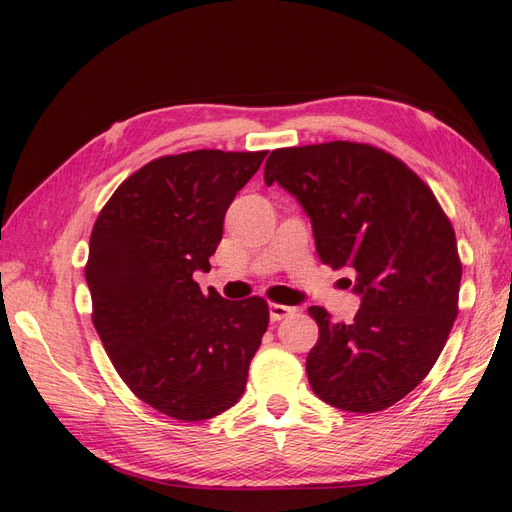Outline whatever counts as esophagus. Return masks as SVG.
Here are the masks:
<instances>
[{"instance_id":"34e87169","label":"esophagus","mask_w":512,"mask_h":512,"mask_svg":"<svg viewBox=\"0 0 512 512\" xmlns=\"http://www.w3.org/2000/svg\"><path fill=\"white\" fill-rule=\"evenodd\" d=\"M294 314V307H288V305H280V303H271L269 305V318L271 322H280L288 316Z\"/></svg>"}]
</instances>
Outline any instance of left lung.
Wrapping results in <instances>:
<instances>
[{
  "mask_svg": "<svg viewBox=\"0 0 512 512\" xmlns=\"http://www.w3.org/2000/svg\"><path fill=\"white\" fill-rule=\"evenodd\" d=\"M265 183H277L307 213L316 252L352 269L361 307L350 324L322 307L307 380L329 406L378 412L429 374L457 318L461 262L455 230L436 196L391 153L335 141L275 149Z\"/></svg>",
  "mask_w": 512,
  "mask_h": 512,
  "instance_id": "8db88e82",
  "label": "left lung"
}]
</instances>
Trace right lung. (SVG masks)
Masks as SVG:
<instances>
[{
  "instance_id": "right-lung-1",
  "label": "right lung",
  "mask_w": 512,
  "mask_h": 512,
  "mask_svg": "<svg viewBox=\"0 0 512 512\" xmlns=\"http://www.w3.org/2000/svg\"><path fill=\"white\" fill-rule=\"evenodd\" d=\"M267 151L198 149L145 164L91 230L94 327L121 380L179 421L237 404L269 324L267 301H226L192 280L211 269L224 215Z\"/></svg>"
}]
</instances>
